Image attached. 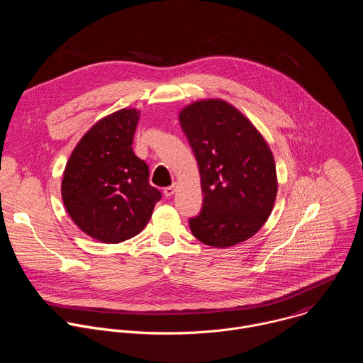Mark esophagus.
Masks as SVG:
<instances>
[{"label": "esophagus", "mask_w": 363, "mask_h": 363, "mask_svg": "<svg viewBox=\"0 0 363 363\" xmlns=\"http://www.w3.org/2000/svg\"><path fill=\"white\" fill-rule=\"evenodd\" d=\"M175 191H177V184L174 182L171 186H167V188L164 189V195H165V196H171V195L175 194Z\"/></svg>", "instance_id": "obj_1"}]
</instances>
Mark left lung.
<instances>
[{
  "label": "left lung",
  "instance_id": "obj_1",
  "mask_svg": "<svg viewBox=\"0 0 363 363\" xmlns=\"http://www.w3.org/2000/svg\"><path fill=\"white\" fill-rule=\"evenodd\" d=\"M196 158L202 211L189 220L195 238L227 248L269 220L279 182L273 152L252 122L223 99L195 100L179 111Z\"/></svg>",
  "mask_w": 363,
  "mask_h": 363
}]
</instances>
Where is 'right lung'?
<instances>
[{"mask_svg":"<svg viewBox=\"0 0 363 363\" xmlns=\"http://www.w3.org/2000/svg\"><path fill=\"white\" fill-rule=\"evenodd\" d=\"M140 118L125 108L97 121L77 142L66 164L62 198L73 223L89 237L118 244L149 223L161 192L132 147Z\"/></svg>","mask_w":363,"mask_h":363,"instance_id":"obj_1","label":"right lung"}]
</instances>
